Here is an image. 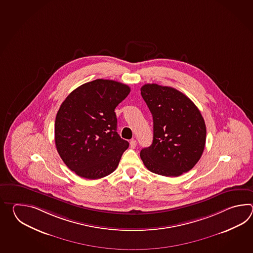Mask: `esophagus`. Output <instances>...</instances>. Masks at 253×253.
<instances>
[{"instance_id":"1","label":"esophagus","mask_w":253,"mask_h":253,"mask_svg":"<svg viewBox=\"0 0 253 253\" xmlns=\"http://www.w3.org/2000/svg\"><path fill=\"white\" fill-rule=\"evenodd\" d=\"M135 146H136V141L135 140H131L130 141V147L134 149V148H135Z\"/></svg>"}]
</instances>
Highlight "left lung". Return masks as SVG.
<instances>
[{
    "instance_id": "obj_1",
    "label": "left lung",
    "mask_w": 253,
    "mask_h": 253,
    "mask_svg": "<svg viewBox=\"0 0 253 253\" xmlns=\"http://www.w3.org/2000/svg\"><path fill=\"white\" fill-rule=\"evenodd\" d=\"M141 95L154 122L153 143L140 157L152 172L176 177L199 161L205 149V119L194 102L171 86L145 84Z\"/></svg>"
}]
</instances>
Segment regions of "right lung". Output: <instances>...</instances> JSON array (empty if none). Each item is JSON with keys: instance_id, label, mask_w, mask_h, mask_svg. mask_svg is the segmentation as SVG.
Instances as JSON below:
<instances>
[{"instance_id": "obj_1", "label": "right lung", "mask_w": 253, "mask_h": 253, "mask_svg": "<svg viewBox=\"0 0 253 253\" xmlns=\"http://www.w3.org/2000/svg\"><path fill=\"white\" fill-rule=\"evenodd\" d=\"M129 93L126 84L99 79L77 87L61 104L55 120L56 148L79 176L99 179L119 166L129 144L117 132L115 108Z\"/></svg>"}]
</instances>
